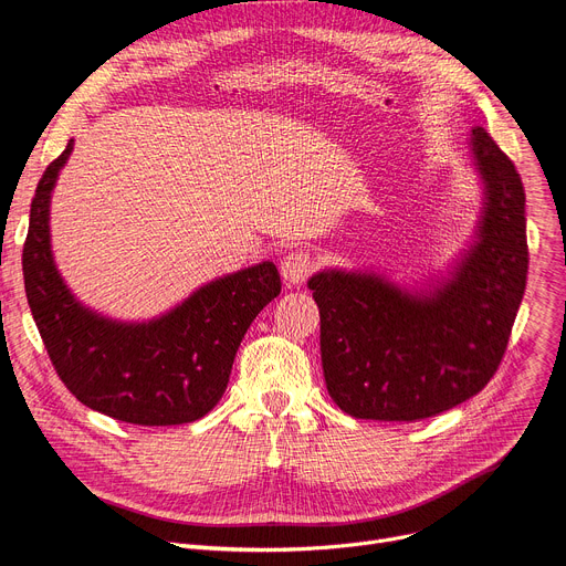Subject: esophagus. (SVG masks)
Here are the masks:
<instances>
[{"label": "esophagus", "instance_id": "esophagus-1", "mask_svg": "<svg viewBox=\"0 0 566 566\" xmlns=\"http://www.w3.org/2000/svg\"><path fill=\"white\" fill-rule=\"evenodd\" d=\"M312 268H314L312 254L298 250V252H291V254L284 256L280 271H282V277H284L286 284L301 286L307 280V275L312 273Z\"/></svg>", "mask_w": 566, "mask_h": 566}]
</instances>
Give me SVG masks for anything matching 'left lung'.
Returning a JSON list of instances; mask_svg holds the SVG:
<instances>
[{
	"instance_id": "left-lung-1",
	"label": "left lung",
	"mask_w": 566,
	"mask_h": 566,
	"mask_svg": "<svg viewBox=\"0 0 566 566\" xmlns=\"http://www.w3.org/2000/svg\"><path fill=\"white\" fill-rule=\"evenodd\" d=\"M468 154L482 211L442 271L410 284L333 265L307 282L325 385L353 418L415 422L450 410L484 388L507 348L527 280L525 192L482 126L470 130Z\"/></svg>"
}]
</instances>
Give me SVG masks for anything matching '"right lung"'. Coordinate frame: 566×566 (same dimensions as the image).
I'll use <instances>...</instances> for the list:
<instances>
[{
	"instance_id": "add662e5",
	"label": "right lung",
	"mask_w": 566,
	"mask_h": 566,
	"mask_svg": "<svg viewBox=\"0 0 566 566\" xmlns=\"http://www.w3.org/2000/svg\"><path fill=\"white\" fill-rule=\"evenodd\" d=\"M75 139L45 169L22 250L27 303L66 388L92 410L142 427L195 422L222 399L235 350L282 282L273 261L220 275L167 312L124 321L84 305L52 252L50 203Z\"/></svg>"
}]
</instances>
